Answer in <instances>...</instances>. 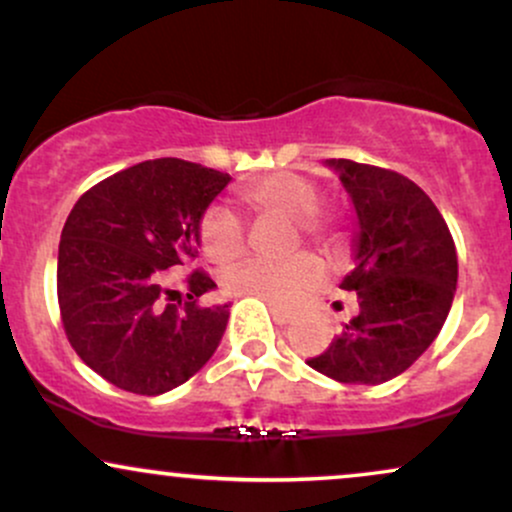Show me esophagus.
I'll use <instances>...</instances> for the list:
<instances>
[{
    "label": "esophagus",
    "mask_w": 512,
    "mask_h": 512,
    "mask_svg": "<svg viewBox=\"0 0 512 512\" xmlns=\"http://www.w3.org/2000/svg\"><path fill=\"white\" fill-rule=\"evenodd\" d=\"M269 310H272L274 322H279V325H289V322H293V317H296L291 310H284V308H279V305H272V303H269Z\"/></svg>",
    "instance_id": "1"
}]
</instances>
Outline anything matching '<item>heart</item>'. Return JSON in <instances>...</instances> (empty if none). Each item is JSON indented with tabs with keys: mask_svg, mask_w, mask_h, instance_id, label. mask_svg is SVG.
<instances>
[{
	"mask_svg": "<svg viewBox=\"0 0 512 512\" xmlns=\"http://www.w3.org/2000/svg\"><path fill=\"white\" fill-rule=\"evenodd\" d=\"M245 199L264 216H274L298 226L308 243L327 248L334 231L317 219L322 209L320 190L310 180L296 173H274L245 190ZM199 240L207 257L216 264L238 260L245 250V228L231 209L211 207L202 219ZM320 264L310 255L291 257L286 262L248 260L233 267L226 276V286L233 293L255 296L272 305H293L315 289L320 281Z\"/></svg>",
	"mask_w": 512,
	"mask_h": 512,
	"instance_id": "heart-1",
	"label": "heart"
}]
</instances>
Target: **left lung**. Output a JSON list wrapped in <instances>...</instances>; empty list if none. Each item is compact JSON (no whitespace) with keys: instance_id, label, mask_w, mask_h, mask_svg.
<instances>
[{"instance_id":"8db88e82","label":"left lung","mask_w":512,"mask_h":512,"mask_svg":"<svg viewBox=\"0 0 512 512\" xmlns=\"http://www.w3.org/2000/svg\"><path fill=\"white\" fill-rule=\"evenodd\" d=\"M356 211L354 267L339 289L358 313L310 358L317 373L349 385L397 378L443 330L457 289V252L436 204L395 170L330 158Z\"/></svg>"}]
</instances>
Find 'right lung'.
<instances>
[{
	"mask_svg": "<svg viewBox=\"0 0 512 512\" xmlns=\"http://www.w3.org/2000/svg\"><path fill=\"white\" fill-rule=\"evenodd\" d=\"M231 175L180 158L120 170L79 197L62 228L57 301L69 344L120 390L163 395L214 356L231 303L199 308L216 289L187 276L185 308L166 303V269L197 257L199 228Z\"/></svg>",
	"mask_w": 512,
	"mask_h": 512,
	"instance_id": "right-lung-1",
	"label": "right lung"
}]
</instances>
